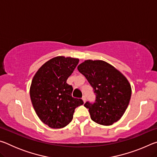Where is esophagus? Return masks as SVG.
Returning <instances> with one entry per match:
<instances>
[{
    "label": "esophagus",
    "instance_id": "1",
    "mask_svg": "<svg viewBox=\"0 0 157 157\" xmlns=\"http://www.w3.org/2000/svg\"><path fill=\"white\" fill-rule=\"evenodd\" d=\"M82 100H83V102L85 103L86 102V97L85 96H83L82 97Z\"/></svg>",
    "mask_w": 157,
    "mask_h": 157
}]
</instances>
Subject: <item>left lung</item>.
<instances>
[{
    "label": "left lung",
    "mask_w": 157,
    "mask_h": 157,
    "mask_svg": "<svg viewBox=\"0 0 157 157\" xmlns=\"http://www.w3.org/2000/svg\"><path fill=\"white\" fill-rule=\"evenodd\" d=\"M96 95L94 104L86 102L91 118L105 126L120 120L128 107L132 87L123 73L102 60H85L78 66Z\"/></svg>",
    "instance_id": "left-lung-1"
}]
</instances>
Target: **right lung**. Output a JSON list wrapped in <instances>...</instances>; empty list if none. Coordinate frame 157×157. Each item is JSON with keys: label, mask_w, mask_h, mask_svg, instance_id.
<instances>
[{"label": "right lung", "mask_w": 157, "mask_h": 157, "mask_svg": "<svg viewBox=\"0 0 157 157\" xmlns=\"http://www.w3.org/2000/svg\"><path fill=\"white\" fill-rule=\"evenodd\" d=\"M78 62V58L53 57L33 77L30 88L32 104L39 119L50 128L68 125L75 108L84 104L82 99L72 97L73 87L66 83Z\"/></svg>", "instance_id": "obj_1"}]
</instances>
